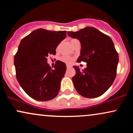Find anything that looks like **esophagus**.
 Masks as SVG:
<instances>
[{
  "mask_svg": "<svg viewBox=\"0 0 133 133\" xmlns=\"http://www.w3.org/2000/svg\"><path fill=\"white\" fill-rule=\"evenodd\" d=\"M71 65H67V68H71Z\"/></svg>",
  "mask_w": 133,
  "mask_h": 133,
  "instance_id": "34e87169",
  "label": "esophagus"
}]
</instances>
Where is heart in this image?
Wrapping results in <instances>:
<instances>
[{
  "label": "heart",
  "mask_w": 133,
  "mask_h": 133,
  "mask_svg": "<svg viewBox=\"0 0 133 133\" xmlns=\"http://www.w3.org/2000/svg\"><path fill=\"white\" fill-rule=\"evenodd\" d=\"M73 40H75V39H72L71 42ZM61 60L62 62H65V63H66V64H71L72 62L74 59H73L71 57H69V56H63V57H61Z\"/></svg>",
  "instance_id": "obj_1"
}]
</instances>
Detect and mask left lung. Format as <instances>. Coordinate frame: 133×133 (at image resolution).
Segmentation results:
<instances>
[{"label":"left lung","mask_w":133,"mask_h":133,"mask_svg":"<svg viewBox=\"0 0 133 133\" xmlns=\"http://www.w3.org/2000/svg\"><path fill=\"white\" fill-rule=\"evenodd\" d=\"M68 34L81 44L77 62L87 63V68L82 70L73 66L76 70V75L72 79L74 88L80 95L88 98L103 95L116 76L119 57L112 39L91 27L68 32Z\"/></svg>","instance_id":"1"}]
</instances>
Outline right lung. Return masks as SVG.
<instances>
[{
  "mask_svg": "<svg viewBox=\"0 0 133 133\" xmlns=\"http://www.w3.org/2000/svg\"><path fill=\"white\" fill-rule=\"evenodd\" d=\"M66 32L38 29L20 42L14 56L16 77L23 90L34 99L49 101L59 93L66 65L57 61L51 69L47 57L56 55V47L66 37Z\"/></svg>",
  "mask_w": 133,
  "mask_h": 133,
  "instance_id": "add662e5",
  "label": "right lung"
}]
</instances>
